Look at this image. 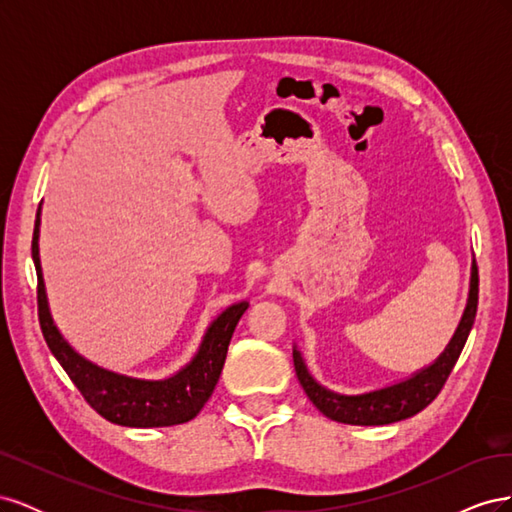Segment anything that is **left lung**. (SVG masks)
<instances>
[{
  "instance_id": "obj_1",
  "label": "left lung",
  "mask_w": 512,
  "mask_h": 512,
  "mask_svg": "<svg viewBox=\"0 0 512 512\" xmlns=\"http://www.w3.org/2000/svg\"><path fill=\"white\" fill-rule=\"evenodd\" d=\"M476 307H478V269L474 260L468 305H466V312L461 316V322L453 339L448 342V346L436 361H433L429 367L416 371V374L410 376L408 380H401L397 384L384 386V389L369 391L363 395H339L324 389L322 384H318L312 378L297 348L292 350L294 371H297V378L303 386V391L307 393L309 401H312L324 416L331 418V421L346 423V425H367V427L404 421V418H410L421 412L423 408H427L442 391V386L446 378L451 376L463 346H466V339L472 331V324L476 318Z\"/></svg>"
}]
</instances>
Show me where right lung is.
<instances>
[{"mask_svg":"<svg viewBox=\"0 0 512 512\" xmlns=\"http://www.w3.org/2000/svg\"><path fill=\"white\" fill-rule=\"evenodd\" d=\"M40 209L36 213L32 258L38 273V318L40 329L59 365L81 391L87 404L106 421L123 427H170L188 423L203 410L220 380L230 337L239 318L245 314L247 301L226 307L215 318L200 342L194 359L181 367L175 376L164 380H143L115 374L76 352L59 333L49 312L40 267Z\"/></svg>","mask_w":512,"mask_h":512,"instance_id":"add662e5","label":"right lung"}]
</instances>
